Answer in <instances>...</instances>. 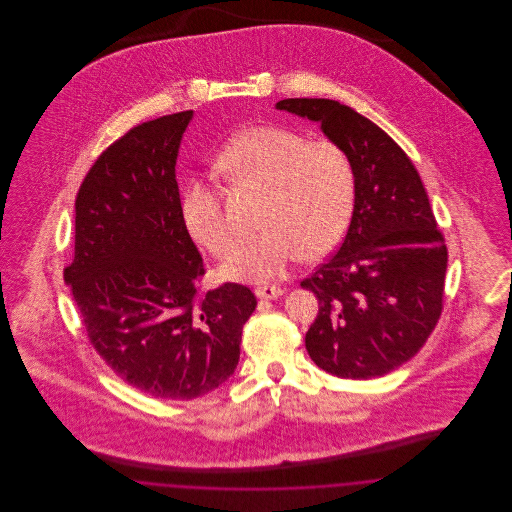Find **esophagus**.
Segmentation results:
<instances>
[{
  "instance_id": "esophagus-1",
  "label": "esophagus",
  "mask_w": 512,
  "mask_h": 512,
  "mask_svg": "<svg viewBox=\"0 0 512 512\" xmlns=\"http://www.w3.org/2000/svg\"><path fill=\"white\" fill-rule=\"evenodd\" d=\"M284 293V290L280 286H261L255 290V295L261 297V299H276Z\"/></svg>"
}]
</instances>
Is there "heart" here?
Returning <instances> with one entry per match:
<instances>
[{
    "mask_svg": "<svg viewBox=\"0 0 512 512\" xmlns=\"http://www.w3.org/2000/svg\"><path fill=\"white\" fill-rule=\"evenodd\" d=\"M217 167L242 188L259 190L255 222L224 263L234 280L263 282L284 274L299 257L318 261L340 244L355 205V171L343 147L330 140L307 142L280 126H251L238 132L217 155ZM188 234L222 257L236 240L219 194L192 180L180 199Z\"/></svg>",
    "mask_w": 512,
    "mask_h": 512,
    "instance_id": "1",
    "label": "heart"
}]
</instances>
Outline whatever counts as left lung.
<instances>
[{"label": "left lung", "instance_id": "1", "mask_svg": "<svg viewBox=\"0 0 512 512\" xmlns=\"http://www.w3.org/2000/svg\"><path fill=\"white\" fill-rule=\"evenodd\" d=\"M276 109L320 124L355 171L353 217L338 251L301 282L318 297L305 347L338 378L368 380L407 363L438 324L447 247L407 153L334 99H282Z\"/></svg>", "mask_w": 512, "mask_h": 512}]
</instances>
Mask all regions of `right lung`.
<instances>
[{
	"label": "right lung",
	"instance_id": "add662e5",
	"mask_svg": "<svg viewBox=\"0 0 512 512\" xmlns=\"http://www.w3.org/2000/svg\"><path fill=\"white\" fill-rule=\"evenodd\" d=\"M194 111L142 122L107 147L74 201L65 268L90 343L107 366L155 399H194L236 370L257 299L205 274L180 215L176 157Z\"/></svg>",
	"mask_w": 512,
	"mask_h": 512
}]
</instances>
